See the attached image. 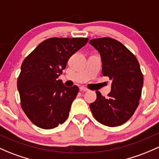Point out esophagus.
I'll list each match as a JSON object with an SVG mask.
<instances>
[{
	"label": "esophagus",
	"instance_id": "34e87169",
	"mask_svg": "<svg viewBox=\"0 0 159 159\" xmlns=\"http://www.w3.org/2000/svg\"><path fill=\"white\" fill-rule=\"evenodd\" d=\"M80 91H88L89 90H88L87 88H85V87H81V88H80Z\"/></svg>",
	"mask_w": 159,
	"mask_h": 159
}]
</instances>
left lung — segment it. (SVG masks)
Masks as SVG:
<instances>
[{"label":"left lung","mask_w":159,"mask_h":159,"mask_svg":"<svg viewBox=\"0 0 159 159\" xmlns=\"http://www.w3.org/2000/svg\"><path fill=\"white\" fill-rule=\"evenodd\" d=\"M89 43L101 54L103 75L112 80L107 98L96 91L97 99L90 108L101 124L120 126L131 118L139 104L143 85L139 63L124 45L114 39L98 38Z\"/></svg>","instance_id":"obj_1"}]
</instances>
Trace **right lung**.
Listing matches in <instances>:
<instances>
[{"label":"right lung","instance_id":"add662e5","mask_svg":"<svg viewBox=\"0 0 159 159\" xmlns=\"http://www.w3.org/2000/svg\"><path fill=\"white\" fill-rule=\"evenodd\" d=\"M88 38H49L23 60L17 79L20 106L38 127L49 129L69 115L78 87L67 88L58 80L69 58L87 44Z\"/></svg>","mask_w":159,"mask_h":159}]
</instances>
